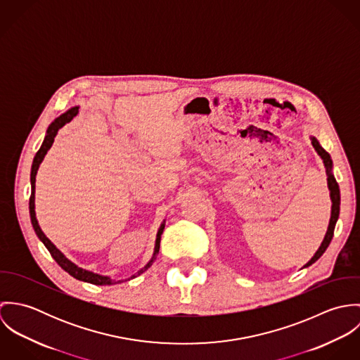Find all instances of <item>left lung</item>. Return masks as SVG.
Instances as JSON below:
<instances>
[{"mask_svg":"<svg viewBox=\"0 0 360 360\" xmlns=\"http://www.w3.org/2000/svg\"><path fill=\"white\" fill-rule=\"evenodd\" d=\"M311 140V146L313 148L316 150V153L321 156L323 162H324V166H326V173H327V183H328V190H330V197H331V217H330V223H328V229H327V233H326V237L320 245V248L316 251V254L313 255V257L309 260L308 263L304 266V267H308L310 264H313L319 257H321L326 250L328 248L331 240H333V236H334V229H335V223L338 220V216H340V204H341V197H340V187H338V183L331 172L333 169V160H331V156L330 154L319 144V141L314 139V137H310Z\"/></svg>","mask_w":360,"mask_h":360,"instance_id":"8db88e82","label":"left lung"}]
</instances>
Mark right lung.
<instances>
[{
	"label": "right lung",
	"mask_w": 360,
	"mask_h": 360,
	"mask_svg": "<svg viewBox=\"0 0 360 360\" xmlns=\"http://www.w3.org/2000/svg\"><path fill=\"white\" fill-rule=\"evenodd\" d=\"M77 113H79V106H75V108H70L68 112L62 113L59 117H56V119L52 122L51 124H50V127H49V130H47V136H46V139H44V141H43L40 150L37 151V154H36L34 159H33L32 173H30L32 195H30V201H29L30 219H32V224H33V229H34L37 237L43 241V244H44L46 248L50 251V254H51V257L55 259V262H56L65 271H68L72 277H75L76 280H80V281L91 283V284H96V285H112V284H116V283H120V281H115V280H110V278L106 277V276H100V274H96V273H93V271L84 270V269L76 266L73 262H70L68 257H65V255L52 244L51 241L46 237V234L41 231V229H40V226H39V221H37V219H36V210H34V188H36V174H37L39 166H40V163L43 162V159H44V156L47 154V151L51 148L53 139H55V136L58 134L59 129L63 127L66 123H69ZM163 229H165V223L160 224V227H159V230H158V234H156L154 257L147 263L146 267H143V269L139 271V274H141L143 271H146V270L153 264L156 254L159 252L160 236H162V233H163ZM134 277H137V276H136V274L131 276V278H134ZM129 280H130V278H129Z\"/></svg>",
	"instance_id": "obj_1"
}]
</instances>
